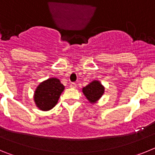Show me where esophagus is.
Instances as JSON below:
<instances>
[{
	"instance_id": "obj_1",
	"label": "esophagus",
	"mask_w": 155,
	"mask_h": 155,
	"mask_svg": "<svg viewBox=\"0 0 155 155\" xmlns=\"http://www.w3.org/2000/svg\"><path fill=\"white\" fill-rule=\"evenodd\" d=\"M70 87H72V88H75V87H77V84H75V83H71V84H70Z\"/></svg>"
}]
</instances>
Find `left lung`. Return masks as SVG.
Returning <instances> with one entry per match:
<instances>
[{"label": "left lung", "mask_w": 155, "mask_h": 155, "mask_svg": "<svg viewBox=\"0 0 155 155\" xmlns=\"http://www.w3.org/2000/svg\"><path fill=\"white\" fill-rule=\"evenodd\" d=\"M82 91L91 103H95L104 94L105 87L98 81H93L83 87Z\"/></svg>", "instance_id": "8db88e82"}]
</instances>
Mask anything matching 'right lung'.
Instances as JSON below:
<instances>
[{"mask_svg": "<svg viewBox=\"0 0 155 155\" xmlns=\"http://www.w3.org/2000/svg\"><path fill=\"white\" fill-rule=\"evenodd\" d=\"M64 90V84L55 78L42 81L38 85L34 93L35 105L42 111L50 110L57 105Z\"/></svg>", "mask_w": 155, "mask_h": 155, "instance_id": "obj_1", "label": "right lung"}]
</instances>
